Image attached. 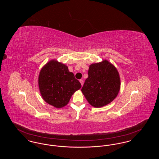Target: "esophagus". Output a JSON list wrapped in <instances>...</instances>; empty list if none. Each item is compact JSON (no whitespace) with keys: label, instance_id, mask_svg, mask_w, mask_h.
<instances>
[{"label":"esophagus","instance_id":"1","mask_svg":"<svg viewBox=\"0 0 159 159\" xmlns=\"http://www.w3.org/2000/svg\"><path fill=\"white\" fill-rule=\"evenodd\" d=\"M80 83H81L82 86H83L84 82H83V80H82V79H80Z\"/></svg>","mask_w":159,"mask_h":159}]
</instances>
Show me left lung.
<instances>
[{
	"mask_svg": "<svg viewBox=\"0 0 159 159\" xmlns=\"http://www.w3.org/2000/svg\"><path fill=\"white\" fill-rule=\"evenodd\" d=\"M119 73L107 60L89 66L88 77L82 88L85 98L91 106L99 108L111 103L120 89Z\"/></svg>",
	"mask_w": 159,
	"mask_h": 159,
	"instance_id": "left-lung-1",
	"label": "left lung"
}]
</instances>
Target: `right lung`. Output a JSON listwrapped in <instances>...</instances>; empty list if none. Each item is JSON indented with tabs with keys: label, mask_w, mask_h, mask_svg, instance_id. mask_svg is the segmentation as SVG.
<instances>
[{
	"label": "right lung",
	"mask_w": 159,
	"mask_h": 159,
	"mask_svg": "<svg viewBox=\"0 0 159 159\" xmlns=\"http://www.w3.org/2000/svg\"><path fill=\"white\" fill-rule=\"evenodd\" d=\"M40 93L46 103L57 108L64 107L82 85L68 67L55 60L48 62L38 77Z\"/></svg>",
	"instance_id": "1"
}]
</instances>
